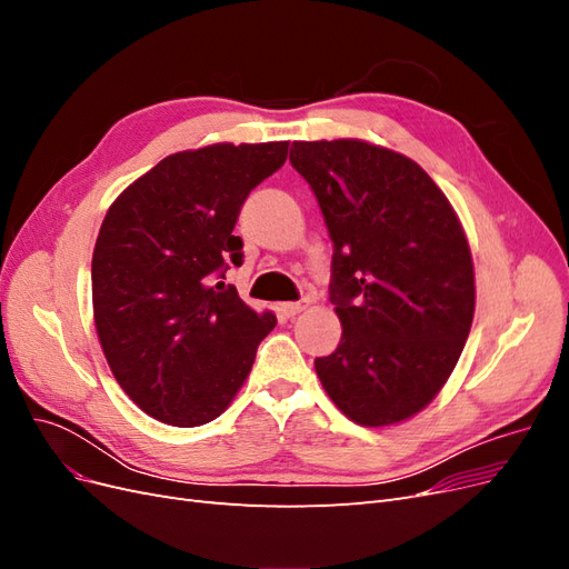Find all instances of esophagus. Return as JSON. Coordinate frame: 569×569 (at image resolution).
Segmentation results:
<instances>
[{
  "mask_svg": "<svg viewBox=\"0 0 569 569\" xmlns=\"http://www.w3.org/2000/svg\"><path fill=\"white\" fill-rule=\"evenodd\" d=\"M280 311H282L287 318H295L297 313H301V311H303V303H299V301L282 303V306H280Z\"/></svg>",
  "mask_w": 569,
  "mask_h": 569,
  "instance_id": "1",
  "label": "esophagus"
}]
</instances>
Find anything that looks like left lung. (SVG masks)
<instances>
[{"instance_id":"8db88e82","label":"left lung","mask_w":569,"mask_h":569,"mask_svg":"<svg viewBox=\"0 0 569 569\" xmlns=\"http://www.w3.org/2000/svg\"><path fill=\"white\" fill-rule=\"evenodd\" d=\"M289 161L330 230L341 322L316 372L363 427L420 412L449 380L475 316V266L451 201L403 153L363 140L295 142Z\"/></svg>"}]
</instances>
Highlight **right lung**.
Returning <instances> with one entry per match:
<instances>
[{
	"label": "right lung",
	"mask_w": 569,
	"mask_h": 569,
	"mask_svg": "<svg viewBox=\"0 0 569 569\" xmlns=\"http://www.w3.org/2000/svg\"><path fill=\"white\" fill-rule=\"evenodd\" d=\"M287 149L220 142L170 153L109 206L92 253L94 325L116 382L147 416L173 427L216 420L278 325L220 280L228 258L242 266L239 209Z\"/></svg>",
	"instance_id": "right-lung-1"
}]
</instances>
